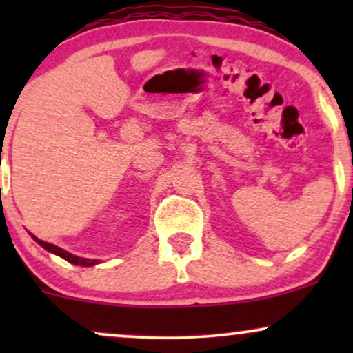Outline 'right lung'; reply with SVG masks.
Returning <instances> with one entry per match:
<instances>
[{
  "label": "right lung",
  "instance_id": "obj_1",
  "mask_svg": "<svg viewBox=\"0 0 353 353\" xmlns=\"http://www.w3.org/2000/svg\"><path fill=\"white\" fill-rule=\"evenodd\" d=\"M31 237H33V241L38 242L39 245L43 247V249H46L48 252L54 254V255H59L61 259H64V261H68L70 264H74V265H81V267H91V265H96L99 264L98 259H84V257H78V255L74 254H70L68 250L61 249V247L54 245V244H50V242H44L41 241V239H38L36 236H33V234H30Z\"/></svg>",
  "mask_w": 353,
  "mask_h": 353
}]
</instances>
